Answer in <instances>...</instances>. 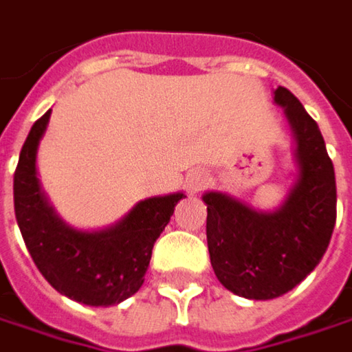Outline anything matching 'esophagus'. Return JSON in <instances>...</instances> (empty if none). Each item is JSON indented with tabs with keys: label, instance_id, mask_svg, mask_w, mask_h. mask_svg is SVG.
<instances>
[{
	"label": "esophagus",
	"instance_id": "esophagus-1",
	"mask_svg": "<svg viewBox=\"0 0 352 352\" xmlns=\"http://www.w3.org/2000/svg\"><path fill=\"white\" fill-rule=\"evenodd\" d=\"M205 183H206V179L203 173H192V175L187 179V187H189V191L191 192L201 191V189L205 187Z\"/></svg>",
	"mask_w": 352,
	"mask_h": 352
}]
</instances>
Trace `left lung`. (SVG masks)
Wrapping results in <instances>:
<instances>
[{"instance_id":"left-lung-1","label":"left lung","mask_w":352,"mask_h":352,"mask_svg":"<svg viewBox=\"0 0 352 352\" xmlns=\"http://www.w3.org/2000/svg\"><path fill=\"white\" fill-rule=\"evenodd\" d=\"M274 100L285 108L296 135L299 177L276 212H256L221 192H206V242L219 282L248 299H274L305 280L337 221L335 169L319 126L287 88Z\"/></svg>"}]
</instances>
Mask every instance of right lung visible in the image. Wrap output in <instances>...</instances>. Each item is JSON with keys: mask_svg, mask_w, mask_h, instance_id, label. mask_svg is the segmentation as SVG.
I'll use <instances>...</instances> for the list:
<instances>
[{"mask_svg": "<svg viewBox=\"0 0 352 352\" xmlns=\"http://www.w3.org/2000/svg\"><path fill=\"white\" fill-rule=\"evenodd\" d=\"M51 110L25 140L13 175V205L25 246L45 280L63 296L86 305H114L133 296L146 276L155 240L183 192L153 197L102 232H78L54 217L38 191L35 155Z\"/></svg>", "mask_w": 352, "mask_h": 352, "instance_id": "right-lung-1", "label": "right lung"}]
</instances>
